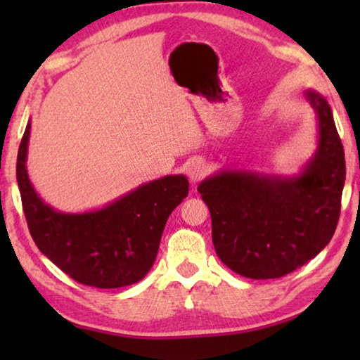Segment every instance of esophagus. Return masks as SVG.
<instances>
[{
	"label": "esophagus",
	"mask_w": 360,
	"mask_h": 360,
	"mask_svg": "<svg viewBox=\"0 0 360 360\" xmlns=\"http://www.w3.org/2000/svg\"><path fill=\"white\" fill-rule=\"evenodd\" d=\"M187 174H188V179H191L192 182H197L206 174V165L203 162H198V160L192 162L187 168Z\"/></svg>",
	"instance_id": "34e87169"
}]
</instances>
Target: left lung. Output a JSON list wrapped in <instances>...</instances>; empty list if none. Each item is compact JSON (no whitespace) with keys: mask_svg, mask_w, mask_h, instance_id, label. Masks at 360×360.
Here are the masks:
<instances>
[{"mask_svg":"<svg viewBox=\"0 0 360 360\" xmlns=\"http://www.w3.org/2000/svg\"><path fill=\"white\" fill-rule=\"evenodd\" d=\"M304 96L318 115L319 143L292 178L222 172L198 186L208 205L216 254L251 279L285 276L316 257L337 229L345 186V150L327 100Z\"/></svg>","mask_w":360,"mask_h":360,"instance_id":"left-lung-1","label":"left lung"}]
</instances>
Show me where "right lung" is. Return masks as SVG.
<instances>
[{"mask_svg":"<svg viewBox=\"0 0 360 360\" xmlns=\"http://www.w3.org/2000/svg\"><path fill=\"white\" fill-rule=\"evenodd\" d=\"M30 122L17 155V184L39 251L75 281L100 289L135 284L154 265L169 214L188 193L186 176L139 186L103 210L66 214L46 205L27 173Z\"/></svg>","mask_w":360,"mask_h":360,"instance_id":"right-lung-1","label":"right lung"}]
</instances>
